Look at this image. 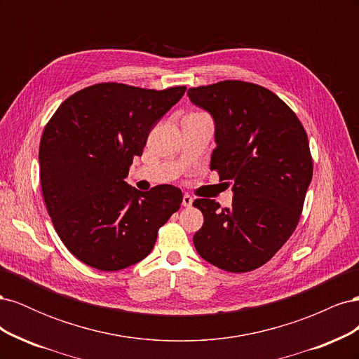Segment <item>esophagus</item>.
Returning a JSON list of instances; mask_svg holds the SVG:
<instances>
[{
  "mask_svg": "<svg viewBox=\"0 0 359 359\" xmlns=\"http://www.w3.org/2000/svg\"><path fill=\"white\" fill-rule=\"evenodd\" d=\"M182 205L187 206V208L193 205V198L190 196V194H184V196H182Z\"/></svg>",
  "mask_w": 359,
  "mask_h": 359,
  "instance_id": "obj_1",
  "label": "esophagus"
}]
</instances>
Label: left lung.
Segmentation results:
<instances>
[{
	"instance_id": "8db88e82",
	"label": "left lung",
	"mask_w": 359,
	"mask_h": 359,
	"mask_svg": "<svg viewBox=\"0 0 359 359\" xmlns=\"http://www.w3.org/2000/svg\"><path fill=\"white\" fill-rule=\"evenodd\" d=\"M187 94L214 118L211 170L233 184L231 208L211 199L193 202L203 214L194 247L217 268L248 273L265 265L297 229L313 177L307 133L265 86L222 81Z\"/></svg>"
}]
</instances>
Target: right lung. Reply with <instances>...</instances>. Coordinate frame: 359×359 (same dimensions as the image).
<instances>
[{"label": "right lung", "instance_id": "right-lung-1", "mask_svg": "<svg viewBox=\"0 0 359 359\" xmlns=\"http://www.w3.org/2000/svg\"><path fill=\"white\" fill-rule=\"evenodd\" d=\"M186 86L148 90L103 82L74 93L43 130L40 184L53 227L69 252L100 271L145 259L182 202L178 187L137 191L124 181L153 127Z\"/></svg>", "mask_w": 359, "mask_h": 359}]
</instances>
